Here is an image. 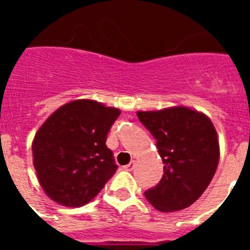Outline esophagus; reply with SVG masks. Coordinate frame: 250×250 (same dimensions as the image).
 Listing matches in <instances>:
<instances>
[{
	"label": "esophagus",
	"instance_id": "esophagus-1",
	"mask_svg": "<svg viewBox=\"0 0 250 250\" xmlns=\"http://www.w3.org/2000/svg\"><path fill=\"white\" fill-rule=\"evenodd\" d=\"M134 167H135V161L131 160V161H130V163H129V164L125 165V167H124V169L126 170V171H131V170L134 169Z\"/></svg>",
	"mask_w": 250,
	"mask_h": 250
}]
</instances>
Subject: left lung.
I'll return each instance as SVG.
<instances>
[{
	"label": "left lung",
	"instance_id": "left-lung-1",
	"mask_svg": "<svg viewBox=\"0 0 250 250\" xmlns=\"http://www.w3.org/2000/svg\"><path fill=\"white\" fill-rule=\"evenodd\" d=\"M136 115L156 140L164 164L163 178L145 191V198L160 211L190 207L210 184L219 163L213 123L207 115L184 106Z\"/></svg>",
	"mask_w": 250,
	"mask_h": 250
}]
</instances>
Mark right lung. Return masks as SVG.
Masks as SVG:
<instances>
[{
	"label": "right lung",
	"instance_id": "1",
	"mask_svg": "<svg viewBox=\"0 0 250 250\" xmlns=\"http://www.w3.org/2000/svg\"><path fill=\"white\" fill-rule=\"evenodd\" d=\"M120 110L94 100H75L43 123L32 143L39 182L54 202L83 207L116 173L106 136Z\"/></svg>",
	"mask_w": 250,
	"mask_h": 250
}]
</instances>
